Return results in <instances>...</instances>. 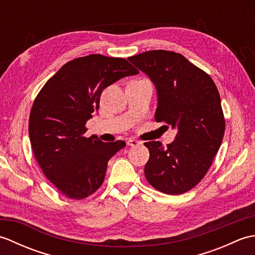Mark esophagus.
Instances as JSON below:
<instances>
[{
    "label": "esophagus",
    "mask_w": 255,
    "mask_h": 255,
    "mask_svg": "<svg viewBox=\"0 0 255 255\" xmlns=\"http://www.w3.org/2000/svg\"><path fill=\"white\" fill-rule=\"evenodd\" d=\"M140 142L139 141H137V140H134V139H129L128 141H127V144L128 145H137V144H139Z\"/></svg>",
    "instance_id": "obj_1"
}]
</instances>
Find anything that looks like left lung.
Masks as SVG:
<instances>
[{"label":"left lung","mask_w":255,"mask_h":255,"mask_svg":"<svg viewBox=\"0 0 255 255\" xmlns=\"http://www.w3.org/2000/svg\"><path fill=\"white\" fill-rule=\"evenodd\" d=\"M128 60L155 85V121L177 129L166 148L160 141L144 142L150 152L145 178L164 194L185 193L203 180L223 141L226 122L217 86L181 53L151 50Z\"/></svg>","instance_id":"8db88e82"}]
</instances>
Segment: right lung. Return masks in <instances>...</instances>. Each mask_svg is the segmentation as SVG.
<instances>
[{
    "label": "right lung",
    "instance_id": "add662e5",
    "mask_svg": "<svg viewBox=\"0 0 255 255\" xmlns=\"http://www.w3.org/2000/svg\"><path fill=\"white\" fill-rule=\"evenodd\" d=\"M139 73L126 59L90 55L73 59L47 81L32 104L28 132L45 176L64 196L83 199L104 182L107 163L126 142L84 137L102 92Z\"/></svg>",
    "mask_w": 255,
    "mask_h": 255
}]
</instances>
